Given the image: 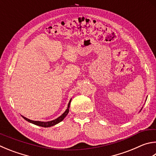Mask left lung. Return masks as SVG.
<instances>
[{"label": "left lung", "mask_w": 156, "mask_h": 156, "mask_svg": "<svg viewBox=\"0 0 156 156\" xmlns=\"http://www.w3.org/2000/svg\"><path fill=\"white\" fill-rule=\"evenodd\" d=\"M141 110H142V109H141Z\"/></svg>", "instance_id": "obj_1"}]
</instances>
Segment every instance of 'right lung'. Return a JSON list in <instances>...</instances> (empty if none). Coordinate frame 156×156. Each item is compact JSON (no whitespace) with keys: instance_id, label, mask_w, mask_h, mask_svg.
<instances>
[{"instance_id":"right-lung-1","label":"right lung","mask_w":156,"mask_h":156,"mask_svg":"<svg viewBox=\"0 0 156 156\" xmlns=\"http://www.w3.org/2000/svg\"><path fill=\"white\" fill-rule=\"evenodd\" d=\"M71 100H72V99H71L70 101H69L68 106H67V108L66 109V111H65L63 113V114H62L60 116V117H58L57 119H55V120H52V121H47V122H44V121L30 120V119H27L26 117H24V116H22V117H23L26 121H29V122H30L31 123L35 124V125H36V126H41V127H48L53 126H55V125H56V124L60 123L61 121H63L64 119V118L66 117L67 114H68L69 110V106H70Z\"/></svg>"}]
</instances>
